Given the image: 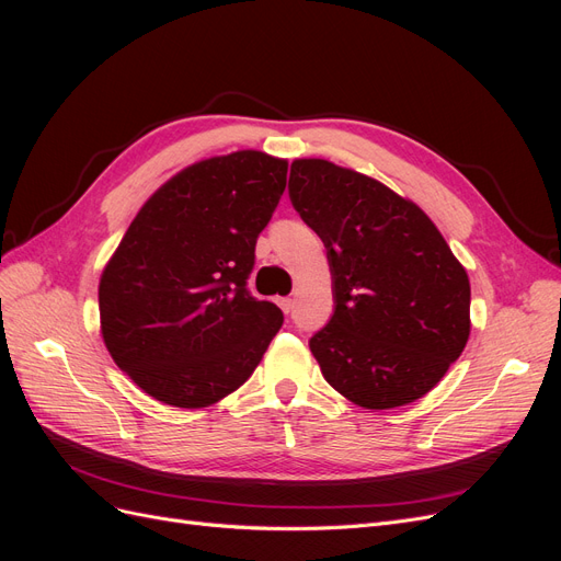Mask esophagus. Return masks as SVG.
<instances>
[{"label": "esophagus", "mask_w": 561, "mask_h": 561, "mask_svg": "<svg viewBox=\"0 0 561 561\" xmlns=\"http://www.w3.org/2000/svg\"><path fill=\"white\" fill-rule=\"evenodd\" d=\"M278 307H280L285 313H290V309L295 307V299H293V297H280V299H278Z\"/></svg>", "instance_id": "esophagus-1"}]
</instances>
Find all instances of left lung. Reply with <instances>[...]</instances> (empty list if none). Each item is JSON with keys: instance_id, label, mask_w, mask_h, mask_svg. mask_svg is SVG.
Instances as JSON below:
<instances>
[{"instance_id": "left-lung-1", "label": "left lung", "mask_w": 561, "mask_h": 561, "mask_svg": "<svg viewBox=\"0 0 561 561\" xmlns=\"http://www.w3.org/2000/svg\"><path fill=\"white\" fill-rule=\"evenodd\" d=\"M293 208L325 243L334 313L309 346L351 402L390 410L423 398L470 334V283L412 201L322 159L290 168Z\"/></svg>"}]
</instances>
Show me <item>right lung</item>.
Listing matches in <instances>:
<instances>
[{
  "instance_id": "right-lung-1",
  "label": "right lung",
  "mask_w": 561,
  "mask_h": 561,
  "mask_svg": "<svg viewBox=\"0 0 561 561\" xmlns=\"http://www.w3.org/2000/svg\"><path fill=\"white\" fill-rule=\"evenodd\" d=\"M287 161L233 151L151 196L100 278L105 346L165 404L196 410L243 386L283 311L248 290L254 245L285 192Z\"/></svg>"
}]
</instances>
